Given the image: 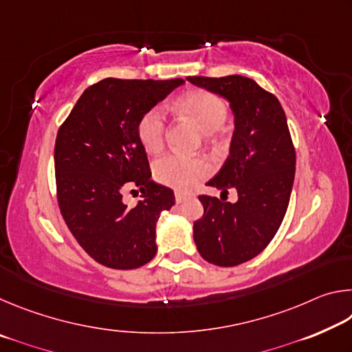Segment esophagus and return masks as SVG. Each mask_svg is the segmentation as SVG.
I'll use <instances>...</instances> for the list:
<instances>
[{"instance_id":"1","label":"esophagus","mask_w":352,"mask_h":352,"mask_svg":"<svg viewBox=\"0 0 352 352\" xmlns=\"http://www.w3.org/2000/svg\"><path fill=\"white\" fill-rule=\"evenodd\" d=\"M186 199H188V194L177 190V192H175V201H177V204H182V201H184Z\"/></svg>"}]
</instances>
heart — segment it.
I'll return each instance as SVG.
<instances>
[{
  "instance_id": "b5f03b06",
  "label": "heart",
  "mask_w": 352,
  "mask_h": 352,
  "mask_svg": "<svg viewBox=\"0 0 352 352\" xmlns=\"http://www.w3.org/2000/svg\"><path fill=\"white\" fill-rule=\"evenodd\" d=\"M177 109L190 119L204 133H214L223 126L228 116V107L214 93L190 90L177 100ZM166 113L162 107H152L144 111L136 124V135L141 146L148 153H158L166 141ZM210 163L201 157L168 153L153 164V177L158 183L178 190H189L210 175Z\"/></svg>"
}]
</instances>
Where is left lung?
<instances>
[{
    "label": "left lung",
    "instance_id": "1",
    "mask_svg": "<svg viewBox=\"0 0 352 352\" xmlns=\"http://www.w3.org/2000/svg\"><path fill=\"white\" fill-rule=\"evenodd\" d=\"M188 80L230 100L234 133L230 155L206 184L237 190V201L201 194L204 216L194 222V242L201 258L234 267L258 256L275 237L287 211L295 178V147L287 119L275 94L243 76Z\"/></svg>",
    "mask_w": 352,
    "mask_h": 352
}]
</instances>
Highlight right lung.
<instances>
[{
    "mask_svg": "<svg viewBox=\"0 0 352 352\" xmlns=\"http://www.w3.org/2000/svg\"><path fill=\"white\" fill-rule=\"evenodd\" d=\"M183 82L109 77L93 83L57 132L54 166L62 217L88 256L109 269H138L157 253L155 228L175 197L174 190L151 180L136 124ZM138 188L143 199L127 207L123 194Z\"/></svg>",
    "mask_w": 352,
    "mask_h": 352,
    "instance_id": "1",
    "label": "right lung"
}]
</instances>
